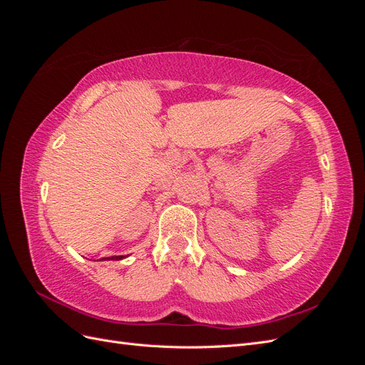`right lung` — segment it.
Instances as JSON below:
<instances>
[{
	"label": "right lung",
	"mask_w": 365,
	"mask_h": 365,
	"mask_svg": "<svg viewBox=\"0 0 365 365\" xmlns=\"http://www.w3.org/2000/svg\"><path fill=\"white\" fill-rule=\"evenodd\" d=\"M125 259V256H113V257H103L102 260H121Z\"/></svg>",
	"instance_id": "right-lung-1"
}]
</instances>
